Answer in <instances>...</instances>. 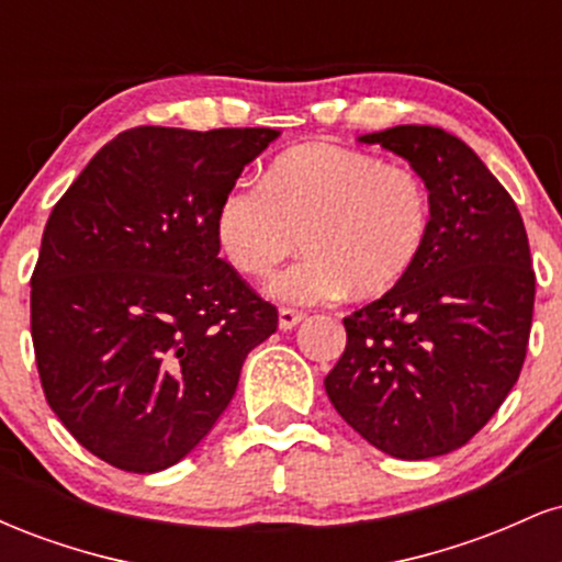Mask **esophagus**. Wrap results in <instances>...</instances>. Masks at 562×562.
I'll list each match as a JSON object with an SVG mask.
<instances>
[{
    "label": "esophagus",
    "instance_id": "34e87169",
    "mask_svg": "<svg viewBox=\"0 0 562 562\" xmlns=\"http://www.w3.org/2000/svg\"><path fill=\"white\" fill-rule=\"evenodd\" d=\"M303 319H306V314L299 308H280V330H293Z\"/></svg>",
    "mask_w": 562,
    "mask_h": 562
}]
</instances>
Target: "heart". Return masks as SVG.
I'll return each instance as SVG.
<instances>
[{"mask_svg":"<svg viewBox=\"0 0 562 562\" xmlns=\"http://www.w3.org/2000/svg\"><path fill=\"white\" fill-rule=\"evenodd\" d=\"M434 224L430 187L417 169L383 164L353 147H290L259 187L235 184L216 205L214 229L235 272L263 280L306 250L269 285L285 303H327L391 293L420 261Z\"/></svg>","mask_w":562,"mask_h":562,"instance_id":"heart-1","label":"heart"}]
</instances>
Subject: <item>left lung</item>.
I'll return each mask as SVG.
<instances>
[{
	"mask_svg": "<svg viewBox=\"0 0 562 562\" xmlns=\"http://www.w3.org/2000/svg\"><path fill=\"white\" fill-rule=\"evenodd\" d=\"M359 139L423 173L434 224L402 285L344 319L325 391L372 447L428 460L465 447L518 383L537 274L518 205L465 142L436 126Z\"/></svg>",
	"mask_w": 562,
	"mask_h": 562,
	"instance_id": "left-lung-1",
	"label": "left lung"
}]
</instances>
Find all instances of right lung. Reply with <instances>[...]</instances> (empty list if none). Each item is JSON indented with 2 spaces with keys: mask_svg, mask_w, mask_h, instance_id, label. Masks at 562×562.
<instances>
[{
  "mask_svg": "<svg viewBox=\"0 0 562 562\" xmlns=\"http://www.w3.org/2000/svg\"><path fill=\"white\" fill-rule=\"evenodd\" d=\"M277 128L137 126L55 203L31 274L44 396L108 465L158 473L232 402L277 308L218 259L216 205Z\"/></svg>",
  "mask_w": 562,
  "mask_h": 562,
  "instance_id": "obj_1",
  "label": "right lung"
}]
</instances>
